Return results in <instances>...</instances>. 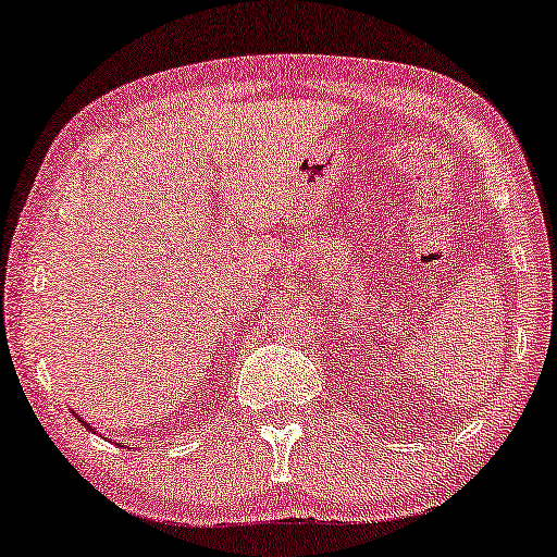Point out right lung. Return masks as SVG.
I'll return each mask as SVG.
<instances>
[{
  "instance_id": "obj_1",
  "label": "right lung",
  "mask_w": 557,
  "mask_h": 557,
  "mask_svg": "<svg viewBox=\"0 0 557 557\" xmlns=\"http://www.w3.org/2000/svg\"><path fill=\"white\" fill-rule=\"evenodd\" d=\"M71 411H73V408H71ZM73 416H77V413H75V411H73ZM77 421H81V423H83V425H85V428H87V431H92V433H95V428H92V425H87V423H85V421H83V418H81V416H77Z\"/></svg>"
}]
</instances>
